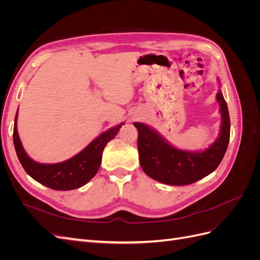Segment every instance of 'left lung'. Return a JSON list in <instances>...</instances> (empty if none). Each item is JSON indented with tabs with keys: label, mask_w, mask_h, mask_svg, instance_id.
Listing matches in <instances>:
<instances>
[{
	"label": "left lung",
	"mask_w": 260,
	"mask_h": 260,
	"mask_svg": "<svg viewBox=\"0 0 260 260\" xmlns=\"http://www.w3.org/2000/svg\"><path fill=\"white\" fill-rule=\"evenodd\" d=\"M217 101L221 113L219 138L203 152H188L170 145L148 125L135 122L138 129L140 164L145 174L169 185H186L210 175L221 162L230 140V116L219 90Z\"/></svg>",
	"instance_id": "left-lung-1"
}]
</instances>
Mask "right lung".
Wrapping results in <instances>:
<instances>
[{"label": "right lung", "instance_id": "right-lung-1", "mask_svg": "<svg viewBox=\"0 0 260 260\" xmlns=\"http://www.w3.org/2000/svg\"><path fill=\"white\" fill-rule=\"evenodd\" d=\"M17 114L15 116L13 140L22 168L39 183L57 191L75 190L88 183L96 175L101 166L102 153L104 147L109 141L116 137L123 124L120 123L103 132L80 153L66 161L58 164H40L31 159L21 145L17 131Z\"/></svg>", "mask_w": 260, "mask_h": 260}]
</instances>
